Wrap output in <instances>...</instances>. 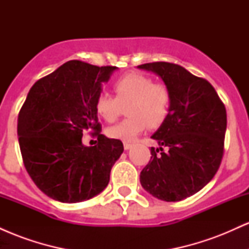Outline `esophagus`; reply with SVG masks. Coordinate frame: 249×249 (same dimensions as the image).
Returning a JSON list of instances; mask_svg holds the SVG:
<instances>
[{
	"mask_svg": "<svg viewBox=\"0 0 249 249\" xmlns=\"http://www.w3.org/2000/svg\"><path fill=\"white\" fill-rule=\"evenodd\" d=\"M132 146H133V145L131 144V142H124V148H125V150H130V148L132 147Z\"/></svg>",
	"mask_w": 249,
	"mask_h": 249,
	"instance_id": "34e87169",
	"label": "esophagus"
}]
</instances>
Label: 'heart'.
<instances>
[{
    "label": "heart",
    "mask_w": 249,
    "mask_h": 249,
    "mask_svg": "<svg viewBox=\"0 0 249 249\" xmlns=\"http://www.w3.org/2000/svg\"><path fill=\"white\" fill-rule=\"evenodd\" d=\"M116 97L101 93L97 97L95 108L105 122H115L121 115L122 105L128 104V118L107 128L112 139L132 142L148 127H158L164 123L170 110L171 96L168 89L156 84L151 77L141 73H128L113 85Z\"/></svg>",
    "instance_id": "b5f03b06"
}]
</instances>
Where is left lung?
Here are the masks:
<instances>
[{
	"mask_svg": "<svg viewBox=\"0 0 249 249\" xmlns=\"http://www.w3.org/2000/svg\"><path fill=\"white\" fill-rule=\"evenodd\" d=\"M137 68L156 73L171 96L166 119L151 136L159 147H151L141 184L154 198L180 201L206 186L218 171L227 127L225 105L206 79L180 65L156 62Z\"/></svg>",
	"mask_w": 249,
	"mask_h": 249,
	"instance_id": "1",
	"label": "left lung"
}]
</instances>
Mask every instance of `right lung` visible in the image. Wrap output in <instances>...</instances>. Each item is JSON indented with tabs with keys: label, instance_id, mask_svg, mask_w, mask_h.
<instances>
[{
	"label": "right lung",
	"instance_id": "obj_1",
	"mask_svg": "<svg viewBox=\"0 0 249 249\" xmlns=\"http://www.w3.org/2000/svg\"><path fill=\"white\" fill-rule=\"evenodd\" d=\"M116 70L69 61L30 89L18 115L19 148L31 179L49 198L75 204L107 186L124 146L99 134L95 103ZM91 129L99 142L87 147L81 137Z\"/></svg>",
	"mask_w": 249,
	"mask_h": 249
}]
</instances>
